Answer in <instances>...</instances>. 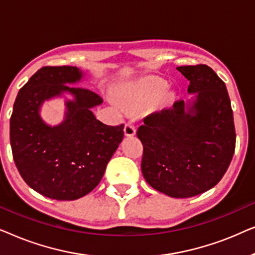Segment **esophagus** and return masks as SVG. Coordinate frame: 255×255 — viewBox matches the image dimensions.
<instances>
[{
    "label": "esophagus",
    "mask_w": 255,
    "mask_h": 255,
    "mask_svg": "<svg viewBox=\"0 0 255 255\" xmlns=\"http://www.w3.org/2000/svg\"><path fill=\"white\" fill-rule=\"evenodd\" d=\"M124 133L127 137H132V135L135 134V128L132 123H128L124 128Z\"/></svg>",
    "instance_id": "obj_1"
}]
</instances>
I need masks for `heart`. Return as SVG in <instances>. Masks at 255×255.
Listing matches in <instances>:
<instances>
[{"mask_svg":"<svg viewBox=\"0 0 255 255\" xmlns=\"http://www.w3.org/2000/svg\"><path fill=\"white\" fill-rule=\"evenodd\" d=\"M167 88L168 85L165 80L149 76L123 87L116 94V101L124 109H135L152 103L161 96Z\"/></svg>","mask_w":255,"mask_h":255,"instance_id":"b5f03b06","label":"heart"}]
</instances>
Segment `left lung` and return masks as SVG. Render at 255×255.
I'll return each instance as SVG.
<instances>
[{
    "label": "left lung",
    "instance_id": "left-lung-1",
    "mask_svg": "<svg viewBox=\"0 0 255 255\" xmlns=\"http://www.w3.org/2000/svg\"><path fill=\"white\" fill-rule=\"evenodd\" d=\"M193 99L149 115L137 135L144 146L146 182L175 198L200 195L217 184L231 162L236 130L225 83L207 65L176 68Z\"/></svg>",
    "mask_w": 255,
    "mask_h": 255
}]
</instances>
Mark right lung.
Wrapping results in <instances>:
<instances>
[{"label": "right lung", "instance_id": "right-lung-1", "mask_svg": "<svg viewBox=\"0 0 255 255\" xmlns=\"http://www.w3.org/2000/svg\"><path fill=\"white\" fill-rule=\"evenodd\" d=\"M83 78L73 66L40 68L20 88L10 118V145L20 176L53 200L73 201L90 193L124 137L123 124L106 125L93 114L103 102L97 94L69 86ZM58 97L65 99V117L52 127L40 109L45 100Z\"/></svg>", "mask_w": 255, "mask_h": 255}]
</instances>
